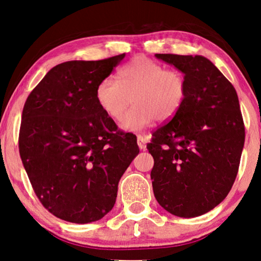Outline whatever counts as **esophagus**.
<instances>
[{"label":"esophagus","instance_id":"obj_1","mask_svg":"<svg viewBox=\"0 0 261 261\" xmlns=\"http://www.w3.org/2000/svg\"><path fill=\"white\" fill-rule=\"evenodd\" d=\"M137 139H138V146H139V148H140V149H145V148H146V137H144V135L139 134L138 137H137Z\"/></svg>","mask_w":261,"mask_h":261}]
</instances>
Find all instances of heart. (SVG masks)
Returning <instances> with one entry per match:
<instances>
[{
  "instance_id": "obj_1",
  "label": "heart",
  "mask_w": 261,
  "mask_h": 261,
  "mask_svg": "<svg viewBox=\"0 0 261 261\" xmlns=\"http://www.w3.org/2000/svg\"><path fill=\"white\" fill-rule=\"evenodd\" d=\"M188 95L184 73L137 56L121 67L117 81L103 78L96 85L95 97L107 116L119 120L133 101L134 106L121 120V128L139 132L155 119L169 121L179 112Z\"/></svg>"
}]
</instances>
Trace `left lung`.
Instances as JSON below:
<instances>
[{
    "label": "left lung",
    "instance_id": "8db88e82",
    "mask_svg": "<svg viewBox=\"0 0 261 261\" xmlns=\"http://www.w3.org/2000/svg\"><path fill=\"white\" fill-rule=\"evenodd\" d=\"M155 57L184 73L188 95L147 144L153 192L166 212L196 217L219 205L237 178L245 142L238 94L205 57Z\"/></svg>",
    "mask_w": 261,
    "mask_h": 261
}]
</instances>
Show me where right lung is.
Wrapping results in <instances>:
<instances>
[{
	"mask_svg": "<svg viewBox=\"0 0 261 261\" xmlns=\"http://www.w3.org/2000/svg\"><path fill=\"white\" fill-rule=\"evenodd\" d=\"M124 56L59 64L24 103L23 167L41 204L67 222L90 223L108 214L120 178L139 153L137 137L117 130L95 97L96 85Z\"/></svg>",
	"mask_w": 261,
	"mask_h": 261,
	"instance_id": "right-lung-1",
	"label": "right lung"
}]
</instances>
